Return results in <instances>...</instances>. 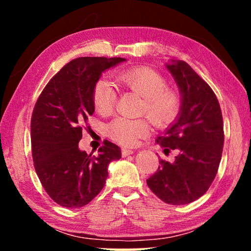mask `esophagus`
<instances>
[{
  "mask_svg": "<svg viewBox=\"0 0 251 251\" xmlns=\"http://www.w3.org/2000/svg\"><path fill=\"white\" fill-rule=\"evenodd\" d=\"M131 154H134V151L127 150V148H123V150H122V156L123 157H126V156L131 155Z\"/></svg>",
  "mask_w": 251,
  "mask_h": 251,
  "instance_id": "esophagus-1",
  "label": "esophagus"
}]
</instances>
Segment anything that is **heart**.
Wrapping results in <instances>:
<instances>
[{
  "mask_svg": "<svg viewBox=\"0 0 251 251\" xmlns=\"http://www.w3.org/2000/svg\"><path fill=\"white\" fill-rule=\"evenodd\" d=\"M115 79L121 86L143 97L142 115H146L157 128H166L177 120L181 109V96L167 87L166 78L158 72L150 67H134L117 73ZM116 100L117 90L114 84L107 78L97 80L93 91L97 113L108 115L115 107ZM150 130L147 121L126 117L115 118L107 127L110 138L124 146H135L139 139L147 137Z\"/></svg>",
  "mask_w": 251,
  "mask_h": 251,
  "instance_id": "obj_1",
  "label": "heart"
}]
</instances>
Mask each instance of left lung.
Wrapping results in <instances>:
<instances>
[{
  "label": "left lung",
  "instance_id": "left-lung-1",
  "mask_svg": "<svg viewBox=\"0 0 251 251\" xmlns=\"http://www.w3.org/2000/svg\"><path fill=\"white\" fill-rule=\"evenodd\" d=\"M167 70L179 87L181 109L174 124L157 143L164 151L176 150L174 163L160 166L147 185L169 205H186L201 197L214 181L222 159V109L209 85L184 61H172Z\"/></svg>",
  "mask_w": 251,
  "mask_h": 251
}]
</instances>
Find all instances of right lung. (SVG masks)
Returning <instances> with one entry per match:
<instances>
[{
	"instance_id": "obj_1",
	"label": "right lung",
	"mask_w": 251,
	"mask_h": 251,
	"mask_svg": "<svg viewBox=\"0 0 251 251\" xmlns=\"http://www.w3.org/2000/svg\"><path fill=\"white\" fill-rule=\"evenodd\" d=\"M126 61L122 57H78L63 67L46 85L31 120L32 156L42 186L63 207L79 208L105 186L110 161L121 148L104 141L99 156L80 151L83 125L94 113L93 91L101 73Z\"/></svg>"
}]
</instances>
